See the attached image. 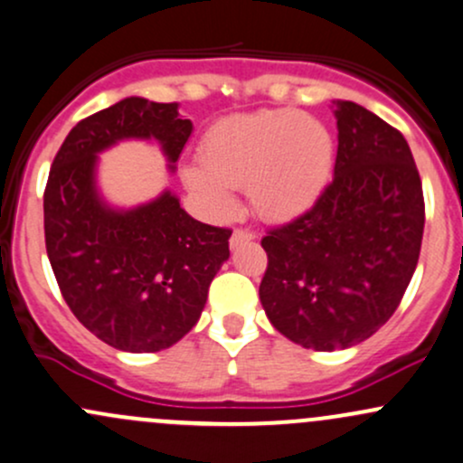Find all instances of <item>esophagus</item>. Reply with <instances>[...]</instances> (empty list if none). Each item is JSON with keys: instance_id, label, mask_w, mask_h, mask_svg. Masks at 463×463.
Returning <instances> with one entry per match:
<instances>
[{"instance_id": "1", "label": "esophagus", "mask_w": 463, "mask_h": 463, "mask_svg": "<svg viewBox=\"0 0 463 463\" xmlns=\"http://www.w3.org/2000/svg\"><path fill=\"white\" fill-rule=\"evenodd\" d=\"M251 241H256V233L253 232H249V230H236L232 233V247H238V245H242V242H251Z\"/></svg>"}]
</instances>
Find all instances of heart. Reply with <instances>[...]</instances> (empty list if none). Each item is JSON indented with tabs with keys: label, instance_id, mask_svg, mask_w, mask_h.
I'll use <instances>...</instances> for the list:
<instances>
[{
	"label": "heart",
	"instance_id": "obj_1",
	"mask_svg": "<svg viewBox=\"0 0 463 463\" xmlns=\"http://www.w3.org/2000/svg\"><path fill=\"white\" fill-rule=\"evenodd\" d=\"M335 144L324 122L299 111L232 116L205 133L201 165L181 170L184 184L212 214L236 212L233 190L247 188L251 210L269 222L304 216L332 175Z\"/></svg>",
	"mask_w": 463,
	"mask_h": 463
}]
</instances>
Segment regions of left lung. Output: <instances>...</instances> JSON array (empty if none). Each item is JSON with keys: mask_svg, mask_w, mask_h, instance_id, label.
<instances>
[{"mask_svg": "<svg viewBox=\"0 0 463 463\" xmlns=\"http://www.w3.org/2000/svg\"><path fill=\"white\" fill-rule=\"evenodd\" d=\"M335 179L310 212L262 238L260 301L273 328L301 347L345 350L396 313L418 267L422 181L402 133L335 100Z\"/></svg>", "mask_w": 463, "mask_h": 463, "instance_id": "obj_1", "label": "left lung"}]
</instances>
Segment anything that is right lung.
I'll return each mask as SVG.
<instances>
[{
    "mask_svg": "<svg viewBox=\"0 0 463 463\" xmlns=\"http://www.w3.org/2000/svg\"><path fill=\"white\" fill-rule=\"evenodd\" d=\"M190 133L176 102L131 96L80 119L52 164L43 194L52 271L76 319L116 350L159 352L194 328L232 232L194 221L170 190L128 210L109 205L98 155L155 139L173 173Z\"/></svg>",
    "mask_w": 463,
    "mask_h": 463,
    "instance_id": "obj_1",
    "label": "right lung"
}]
</instances>
